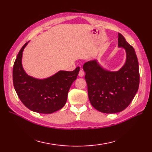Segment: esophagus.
I'll list each match as a JSON object with an SVG mask.
<instances>
[{
  "label": "esophagus",
  "mask_w": 152,
  "mask_h": 152,
  "mask_svg": "<svg viewBox=\"0 0 152 152\" xmlns=\"http://www.w3.org/2000/svg\"><path fill=\"white\" fill-rule=\"evenodd\" d=\"M78 75H79V76H80V77H83V76H84V72H83L82 69H81V70H80Z\"/></svg>",
  "instance_id": "esophagus-1"
}]
</instances>
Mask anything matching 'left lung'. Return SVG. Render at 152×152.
<instances>
[{"label": "left lung", "mask_w": 152, "mask_h": 152, "mask_svg": "<svg viewBox=\"0 0 152 152\" xmlns=\"http://www.w3.org/2000/svg\"><path fill=\"white\" fill-rule=\"evenodd\" d=\"M118 47L124 48L125 63L117 71L104 69L96 60L84 63L89 101L97 110L114 114L129 105L139 86V66L134 48L118 33Z\"/></svg>", "instance_id": "left-lung-1"}]
</instances>
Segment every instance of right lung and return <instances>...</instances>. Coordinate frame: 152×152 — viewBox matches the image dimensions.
I'll use <instances>...</instances> for the list:
<instances>
[{
    "mask_svg": "<svg viewBox=\"0 0 152 152\" xmlns=\"http://www.w3.org/2000/svg\"><path fill=\"white\" fill-rule=\"evenodd\" d=\"M28 42L19 51L13 67L14 89L23 104L31 110L51 114L66 104L68 93L78 75L80 67L70 72L60 70L44 79L28 76L22 65L23 51Z\"/></svg>",
    "mask_w": 152,
    "mask_h": 152,
    "instance_id": "right-lung-1",
    "label": "right lung"
}]
</instances>
